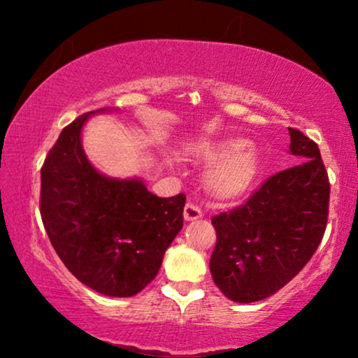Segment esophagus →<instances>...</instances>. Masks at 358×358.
<instances>
[{
	"instance_id": "obj_1",
	"label": "esophagus",
	"mask_w": 358,
	"mask_h": 358,
	"mask_svg": "<svg viewBox=\"0 0 358 358\" xmlns=\"http://www.w3.org/2000/svg\"><path fill=\"white\" fill-rule=\"evenodd\" d=\"M202 218V212L199 207H195L192 203H187L184 207V220L185 222H195V220Z\"/></svg>"
}]
</instances>
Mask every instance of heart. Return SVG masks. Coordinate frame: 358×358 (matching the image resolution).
<instances>
[{"mask_svg":"<svg viewBox=\"0 0 358 358\" xmlns=\"http://www.w3.org/2000/svg\"><path fill=\"white\" fill-rule=\"evenodd\" d=\"M187 153L205 163H215L207 173V187L222 200L246 195L261 168L259 150L243 138L194 140L187 145Z\"/></svg>","mask_w":358,"mask_h":358,"instance_id":"obj_1","label":"heart"}]
</instances>
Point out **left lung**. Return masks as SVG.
Wrapping results in <instances>:
<instances>
[{"label": "left lung", "instance_id": "obj_1", "mask_svg": "<svg viewBox=\"0 0 358 358\" xmlns=\"http://www.w3.org/2000/svg\"><path fill=\"white\" fill-rule=\"evenodd\" d=\"M300 164L280 171L241 207L212 218L213 282L231 301L266 300L285 287L320 246L327 223L329 179L320 148L288 129Z\"/></svg>", "mask_w": 358, "mask_h": 358}]
</instances>
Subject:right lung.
<instances>
[{
  "instance_id": "right-lung-1",
  "label": "right lung",
  "mask_w": 358,
  "mask_h": 358,
  "mask_svg": "<svg viewBox=\"0 0 358 358\" xmlns=\"http://www.w3.org/2000/svg\"><path fill=\"white\" fill-rule=\"evenodd\" d=\"M65 127L41 171V215L53 249L81 283L107 296H134L158 275L182 229L185 195L161 199L138 178L97 171L83 150L91 115Z\"/></svg>"
}]
</instances>
